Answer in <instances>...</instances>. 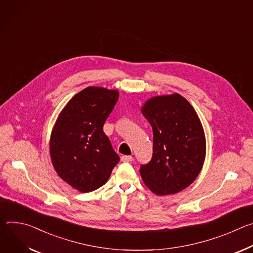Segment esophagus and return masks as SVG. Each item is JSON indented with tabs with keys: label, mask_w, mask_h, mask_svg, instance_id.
Masks as SVG:
<instances>
[{
	"label": "esophagus",
	"mask_w": 253,
	"mask_h": 253,
	"mask_svg": "<svg viewBox=\"0 0 253 253\" xmlns=\"http://www.w3.org/2000/svg\"><path fill=\"white\" fill-rule=\"evenodd\" d=\"M133 160H134V158L132 156H129V155H125V156L121 157V161H123V162H131Z\"/></svg>",
	"instance_id": "1"
}]
</instances>
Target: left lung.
<instances>
[{
    "label": "left lung",
    "instance_id": "left-lung-1",
    "mask_svg": "<svg viewBox=\"0 0 253 253\" xmlns=\"http://www.w3.org/2000/svg\"><path fill=\"white\" fill-rule=\"evenodd\" d=\"M142 114L153 130L152 159L140 167L144 183L161 196L182 191L197 178L205 159V135L197 113L175 93L150 98Z\"/></svg>",
    "mask_w": 253,
    "mask_h": 253
}]
</instances>
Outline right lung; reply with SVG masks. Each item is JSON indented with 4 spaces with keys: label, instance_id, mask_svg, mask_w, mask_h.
<instances>
[{
    "label": "right lung",
    "instance_id": "1",
    "mask_svg": "<svg viewBox=\"0 0 253 253\" xmlns=\"http://www.w3.org/2000/svg\"><path fill=\"white\" fill-rule=\"evenodd\" d=\"M119 98L117 90L88 87L61 111L50 139V155L58 175L80 192H91L109 179L119 156L103 131Z\"/></svg>",
    "mask_w": 253,
    "mask_h": 253
}]
</instances>
